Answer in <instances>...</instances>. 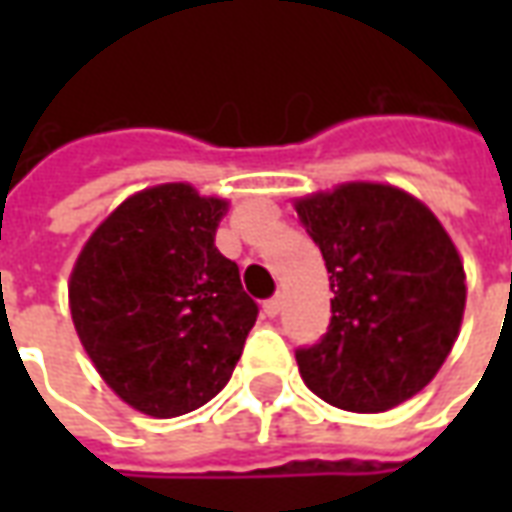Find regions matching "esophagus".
I'll return each instance as SVG.
<instances>
[{
    "mask_svg": "<svg viewBox=\"0 0 512 512\" xmlns=\"http://www.w3.org/2000/svg\"><path fill=\"white\" fill-rule=\"evenodd\" d=\"M279 310H282V299H279V296H271V299L263 304V312H266L268 318H277Z\"/></svg>",
    "mask_w": 512,
    "mask_h": 512,
    "instance_id": "esophagus-1",
    "label": "esophagus"
}]
</instances>
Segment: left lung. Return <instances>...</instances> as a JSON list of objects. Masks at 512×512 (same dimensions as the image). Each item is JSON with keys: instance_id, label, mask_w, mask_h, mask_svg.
<instances>
[{"instance_id": "obj_1", "label": "left lung", "mask_w": 512, "mask_h": 512, "mask_svg": "<svg viewBox=\"0 0 512 512\" xmlns=\"http://www.w3.org/2000/svg\"><path fill=\"white\" fill-rule=\"evenodd\" d=\"M332 282V321L296 348L301 378L345 411L376 414L417 395L452 351L466 304L461 257L411 194L348 183L296 202Z\"/></svg>"}]
</instances>
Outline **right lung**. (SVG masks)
<instances>
[{
	"instance_id": "add662e5",
	"label": "right lung",
	"mask_w": 512,
	"mask_h": 512,
	"mask_svg": "<svg viewBox=\"0 0 512 512\" xmlns=\"http://www.w3.org/2000/svg\"><path fill=\"white\" fill-rule=\"evenodd\" d=\"M227 202L167 183L128 197L87 241L71 274L84 351L128 406L169 419L230 381L257 301L216 249Z\"/></svg>"
}]
</instances>
